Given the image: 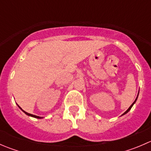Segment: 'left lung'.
<instances>
[{
    "label": "left lung",
    "mask_w": 151,
    "mask_h": 151,
    "mask_svg": "<svg viewBox=\"0 0 151 151\" xmlns=\"http://www.w3.org/2000/svg\"><path fill=\"white\" fill-rule=\"evenodd\" d=\"M137 99H137H135V101H134V103H133V104H132V105H131V106H129V109H127V110H126V112H124V113H123V115H125V114H126V113H127V112H129V110H130V109H131V108H132V106H133V105H134V103H135V102H136Z\"/></svg>",
    "instance_id": "obj_1"
}]
</instances>
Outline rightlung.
Instances as JSON below:
<instances>
[{"label": "right lung", "mask_w": 151, "mask_h": 151, "mask_svg": "<svg viewBox=\"0 0 151 151\" xmlns=\"http://www.w3.org/2000/svg\"><path fill=\"white\" fill-rule=\"evenodd\" d=\"M18 106H19V108H20V109H22V108H21V107H20V106H19V105H18ZM22 111H23V112H25V114H26V115H29V116H31V117H33V118H41V117H39V116H36V115H32V114L28 113V112H25V111H24V110H22Z\"/></svg>", "instance_id": "right-lung-1"}]
</instances>
